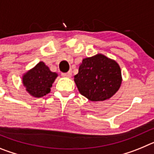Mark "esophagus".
I'll return each instance as SVG.
<instances>
[{"mask_svg":"<svg viewBox=\"0 0 154 154\" xmlns=\"http://www.w3.org/2000/svg\"><path fill=\"white\" fill-rule=\"evenodd\" d=\"M62 75L63 77H67V78H70L71 76H72V72H65V73H62Z\"/></svg>","mask_w":154,"mask_h":154,"instance_id":"1","label":"esophagus"}]
</instances>
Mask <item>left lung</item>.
<instances>
[{
    "label": "left lung",
    "instance_id": "1",
    "mask_svg": "<svg viewBox=\"0 0 154 154\" xmlns=\"http://www.w3.org/2000/svg\"><path fill=\"white\" fill-rule=\"evenodd\" d=\"M74 81L80 93L90 101H104L119 90L121 69L116 61L98 54L84 58Z\"/></svg>",
    "mask_w": 154,
    "mask_h": 154
}]
</instances>
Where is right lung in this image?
Returning <instances> with one entry per match:
<instances>
[{
	"label": "right lung",
	"instance_id": "1",
	"mask_svg": "<svg viewBox=\"0 0 154 154\" xmlns=\"http://www.w3.org/2000/svg\"><path fill=\"white\" fill-rule=\"evenodd\" d=\"M57 76L56 72H51L44 62H40L23 75L22 82L31 96L39 98L49 93Z\"/></svg>",
	"mask_w": 154,
	"mask_h": 154
}]
</instances>
